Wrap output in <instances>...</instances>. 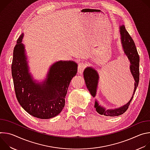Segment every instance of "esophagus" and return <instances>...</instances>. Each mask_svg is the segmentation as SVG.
Listing matches in <instances>:
<instances>
[{"instance_id":"1","label":"esophagus","mask_w":150,"mask_h":150,"mask_svg":"<svg viewBox=\"0 0 150 150\" xmlns=\"http://www.w3.org/2000/svg\"><path fill=\"white\" fill-rule=\"evenodd\" d=\"M85 68V64L83 62H80L78 64V73L79 74H81Z\"/></svg>"}]
</instances>
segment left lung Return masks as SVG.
Here are the masks:
<instances>
[{
  "mask_svg": "<svg viewBox=\"0 0 150 150\" xmlns=\"http://www.w3.org/2000/svg\"><path fill=\"white\" fill-rule=\"evenodd\" d=\"M120 34L121 36V43L122 45L124 53L127 57L131 63L130 71L135 80V88L131 99L127 104L119 108L107 110L101 105H99L98 103L96 100L94 104V108H96V111L99 114L106 116H117L122 115L127 110L133 98L137 87H138L139 80V56L138 53L135 42L131 35L126 31L123 25L120 27ZM83 78L88 90H89L91 96L94 97L96 94L99 79L97 72L93 68L88 67L83 71Z\"/></svg>",
  "mask_w": 150,
  "mask_h": 150,
  "instance_id": "obj_1",
  "label": "left lung"
}]
</instances>
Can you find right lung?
Segmentation results:
<instances>
[{"label": "right lung", "mask_w": 150, "mask_h": 150, "mask_svg": "<svg viewBox=\"0 0 150 150\" xmlns=\"http://www.w3.org/2000/svg\"><path fill=\"white\" fill-rule=\"evenodd\" d=\"M23 36L22 34L17 40L11 67L16 98L33 116L42 119L54 117L65 107V98L78 65L74 61L57 62L50 67L43 83H36L28 71Z\"/></svg>", "instance_id": "right-lung-1"}]
</instances>
